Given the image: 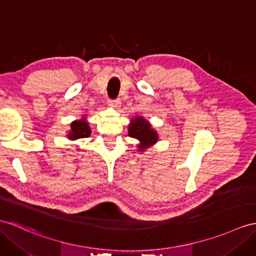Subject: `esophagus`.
Returning a JSON list of instances; mask_svg holds the SVG:
<instances>
[{"instance_id": "1", "label": "esophagus", "mask_w": 256, "mask_h": 256, "mask_svg": "<svg viewBox=\"0 0 256 256\" xmlns=\"http://www.w3.org/2000/svg\"><path fill=\"white\" fill-rule=\"evenodd\" d=\"M108 105L113 108H118L120 106V100H110Z\"/></svg>"}]
</instances>
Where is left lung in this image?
Instances as JSON below:
<instances>
[{"label": "left lung", "mask_w": 256, "mask_h": 256, "mask_svg": "<svg viewBox=\"0 0 256 256\" xmlns=\"http://www.w3.org/2000/svg\"><path fill=\"white\" fill-rule=\"evenodd\" d=\"M128 136L140 141L138 151H144L146 148L158 141V132L152 128L150 122L141 116H136L130 120Z\"/></svg>", "instance_id": "obj_1"}]
</instances>
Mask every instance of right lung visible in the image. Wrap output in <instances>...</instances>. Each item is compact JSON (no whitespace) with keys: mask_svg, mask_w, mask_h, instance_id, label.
<instances>
[{"mask_svg":"<svg viewBox=\"0 0 256 256\" xmlns=\"http://www.w3.org/2000/svg\"><path fill=\"white\" fill-rule=\"evenodd\" d=\"M90 134L91 129L89 124L86 120V117H82L81 120H74L70 124V130L67 134V138L70 140H77L81 138H88Z\"/></svg>","mask_w":256,"mask_h":256,"instance_id":"right-lung-1","label":"right lung"}]
</instances>
